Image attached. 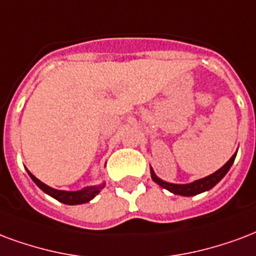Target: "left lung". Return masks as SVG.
Segmentation results:
<instances>
[{
    "label": "left lung",
    "instance_id": "obj_1",
    "mask_svg": "<svg viewBox=\"0 0 256 256\" xmlns=\"http://www.w3.org/2000/svg\"><path fill=\"white\" fill-rule=\"evenodd\" d=\"M238 153V152H236ZM236 153H234V156L229 158L226 164L220 168L218 171H216L214 174H212V175L206 176V178H202V179H198V180L192 182V183H187V184H175V183H168V182L162 180L158 176L154 174L152 168H150V175H152V179L156 182L158 186H162V188H166V190L171 191L176 196H196V194H200V192H204V191H208L210 188H213V187L218 183L225 175H226V172L229 171V168L232 166L234 162V157H236Z\"/></svg>",
    "mask_w": 256,
    "mask_h": 256
}]
</instances>
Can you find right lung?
Wrapping results in <instances>:
<instances>
[{
    "label": "right lung",
    "mask_w": 256,
    "mask_h": 256,
    "mask_svg": "<svg viewBox=\"0 0 256 256\" xmlns=\"http://www.w3.org/2000/svg\"><path fill=\"white\" fill-rule=\"evenodd\" d=\"M28 174H30L32 180L35 182V184H36L42 191H44L46 194H48V196H52V198H56V200H60V202L65 204V205H81V204H86V202H90V200H94V196H98L100 192V190L104 187L103 183V184H100V186L84 187V188H81V190L78 191L56 190V188L47 186L43 182L39 180V179L32 175L30 171H28Z\"/></svg>",
    "instance_id": "right-lung-1"
}]
</instances>
